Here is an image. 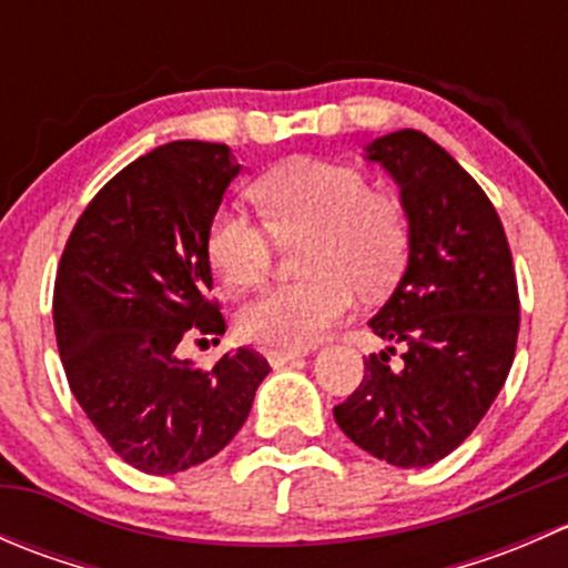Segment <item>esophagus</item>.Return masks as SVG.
<instances>
[{"instance_id":"obj_1","label":"esophagus","mask_w":568,"mask_h":568,"mask_svg":"<svg viewBox=\"0 0 568 568\" xmlns=\"http://www.w3.org/2000/svg\"><path fill=\"white\" fill-rule=\"evenodd\" d=\"M311 352V348H268L266 352V359L274 365V368H280V365L291 363V359L296 357H305V354Z\"/></svg>"}]
</instances>
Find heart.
<instances>
[{
    "label": "heart",
    "instance_id": "b5f03b06",
    "mask_svg": "<svg viewBox=\"0 0 568 568\" xmlns=\"http://www.w3.org/2000/svg\"><path fill=\"white\" fill-rule=\"evenodd\" d=\"M255 197L268 222L239 205L216 211L205 233L214 272L231 288H255L274 263V236L300 242V283L274 285L239 313V332L268 346L316 343L354 305V288L382 296L400 277L409 252V216L390 192L371 189L352 164L291 159L257 178Z\"/></svg>",
    "mask_w": 568,
    "mask_h": 568
}]
</instances>
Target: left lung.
Masks as SVG:
<instances>
[{"mask_svg":"<svg viewBox=\"0 0 568 568\" xmlns=\"http://www.w3.org/2000/svg\"><path fill=\"white\" fill-rule=\"evenodd\" d=\"M400 186L409 266L371 329L402 346V363L371 354L359 387L335 406L354 445L395 467H428L484 420L511 371L519 291L495 205L423 131L368 148Z\"/></svg>","mask_w":568,"mask_h":568,"instance_id":"left-lung-1","label":"left lung"}]
</instances>
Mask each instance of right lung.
Segmentation results:
<instances>
[{"label": "right lung", "mask_w": 568, "mask_h": 568, "mask_svg": "<svg viewBox=\"0 0 568 568\" xmlns=\"http://www.w3.org/2000/svg\"><path fill=\"white\" fill-rule=\"evenodd\" d=\"M239 170L220 142L145 153L90 200L57 266L54 335L71 393L109 448L148 475L220 454L272 371L252 348L214 368L178 354L186 337L225 335L205 233Z\"/></svg>", "instance_id": "1"}]
</instances>
